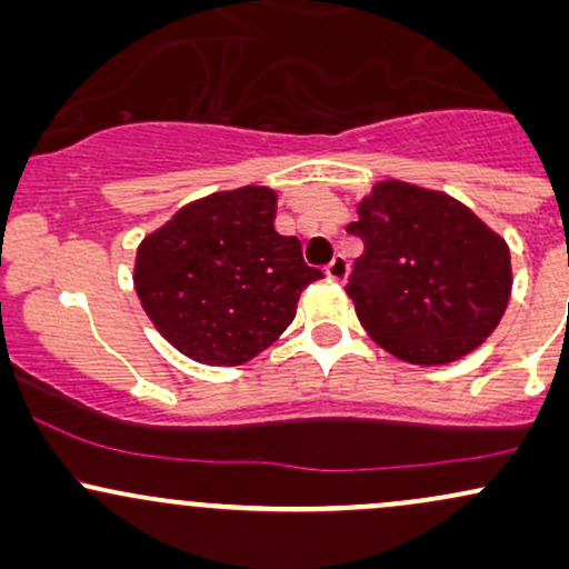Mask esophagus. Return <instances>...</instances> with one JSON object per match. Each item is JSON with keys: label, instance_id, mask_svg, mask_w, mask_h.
Segmentation results:
<instances>
[{"label": "esophagus", "instance_id": "obj_1", "mask_svg": "<svg viewBox=\"0 0 569 569\" xmlns=\"http://www.w3.org/2000/svg\"><path fill=\"white\" fill-rule=\"evenodd\" d=\"M326 278L335 280V283H345V278H348V259L345 257H335L326 267Z\"/></svg>", "mask_w": 569, "mask_h": 569}]
</instances>
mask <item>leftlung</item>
Instances as JSON below:
<instances>
[{
    "label": "left lung",
    "mask_w": 569,
    "mask_h": 569,
    "mask_svg": "<svg viewBox=\"0 0 569 569\" xmlns=\"http://www.w3.org/2000/svg\"><path fill=\"white\" fill-rule=\"evenodd\" d=\"M348 232L363 240L348 283L358 321L396 358L452 363L498 329L511 299V251L460 200L380 181Z\"/></svg>",
    "instance_id": "obj_1"
}]
</instances>
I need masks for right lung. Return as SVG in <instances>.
<instances>
[{"instance_id": "obj_1", "label": "right lung", "mask_w": 569, "mask_h": 569, "mask_svg": "<svg viewBox=\"0 0 569 569\" xmlns=\"http://www.w3.org/2000/svg\"><path fill=\"white\" fill-rule=\"evenodd\" d=\"M278 194L248 184L181 208L141 240L133 286L176 350L208 367H240L283 335L299 293L323 278L302 243L276 230Z\"/></svg>"}]
</instances>
